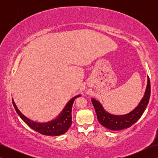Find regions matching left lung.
Returning a JSON list of instances; mask_svg holds the SVG:
<instances>
[{
  "label": "left lung",
  "mask_w": 158,
  "mask_h": 158,
  "mask_svg": "<svg viewBox=\"0 0 158 158\" xmlns=\"http://www.w3.org/2000/svg\"><path fill=\"white\" fill-rule=\"evenodd\" d=\"M151 94L150 80L148 77L147 85L145 95L140 100L139 105L132 111L123 115H115L107 113L103 109L98 101L95 99H92V102L94 107L98 120L100 124L111 130H120L129 127L136 123L142 116L145 111L147 105H148Z\"/></svg>",
  "instance_id": "left-lung-1"
}]
</instances>
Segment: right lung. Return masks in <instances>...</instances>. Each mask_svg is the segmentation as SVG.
<instances>
[{"instance_id":"right-lung-1","label":"right lung","mask_w":158,"mask_h":158,"mask_svg":"<svg viewBox=\"0 0 158 158\" xmlns=\"http://www.w3.org/2000/svg\"><path fill=\"white\" fill-rule=\"evenodd\" d=\"M79 96L80 95H78L73 98L68 103H67V105L64 107V109H63L62 113L60 114L57 118L47 123L35 122H33V121L29 119L19 111L13 99L12 102L17 113L18 114V115L21 117V119L23 122L27 124L30 127H31L32 129L43 135L59 136L66 132L67 130H69L70 126H71V124L73 123L71 116L73 105L74 100H75L77 97Z\"/></svg>"}]
</instances>
